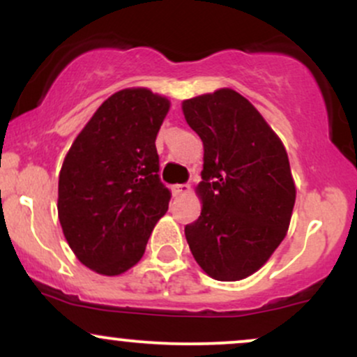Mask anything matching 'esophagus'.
<instances>
[{
    "label": "esophagus",
    "instance_id": "obj_1",
    "mask_svg": "<svg viewBox=\"0 0 357 357\" xmlns=\"http://www.w3.org/2000/svg\"><path fill=\"white\" fill-rule=\"evenodd\" d=\"M191 191L190 184H174L173 186V195L174 196H184Z\"/></svg>",
    "mask_w": 357,
    "mask_h": 357
}]
</instances>
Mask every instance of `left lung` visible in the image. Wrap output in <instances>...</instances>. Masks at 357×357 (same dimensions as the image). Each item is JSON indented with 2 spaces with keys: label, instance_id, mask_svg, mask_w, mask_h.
<instances>
[{
  "label": "left lung",
  "instance_id": "left-lung-1",
  "mask_svg": "<svg viewBox=\"0 0 357 357\" xmlns=\"http://www.w3.org/2000/svg\"><path fill=\"white\" fill-rule=\"evenodd\" d=\"M203 141V208L184 227L198 265L211 278L235 282L264 267L285 238L296 184L282 141L250 102L231 89L183 102Z\"/></svg>",
  "mask_w": 357,
  "mask_h": 357
}]
</instances>
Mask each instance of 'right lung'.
<instances>
[{"instance_id": "obj_1", "label": "right lung", "mask_w": 357, "mask_h": 357, "mask_svg": "<svg viewBox=\"0 0 357 357\" xmlns=\"http://www.w3.org/2000/svg\"><path fill=\"white\" fill-rule=\"evenodd\" d=\"M169 105L149 89L119 90L65 155L56 204L61 230L75 257L100 275L134 267L169 206L155 151Z\"/></svg>"}]
</instances>
